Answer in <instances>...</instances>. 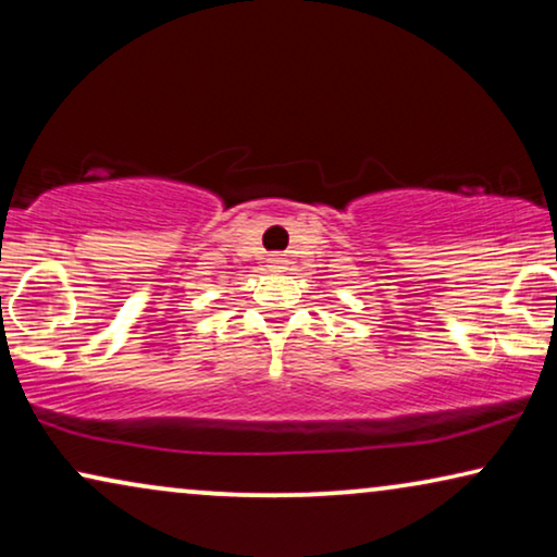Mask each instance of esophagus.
<instances>
[{
	"label": "esophagus",
	"instance_id": "34e87169",
	"mask_svg": "<svg viewBox=\"0 0 557 557\" xmlns=\"http://www.w3.org/2000/svg\"><path fill=\"white\" fill-rule=\"evenodd\" d=\"M265 263H269L271 271H284L286 269V261L281 256H269V261H265Z\"/></svg>",
	"mask_w": 557,
	"mask_h": 557
}]
</instances>
